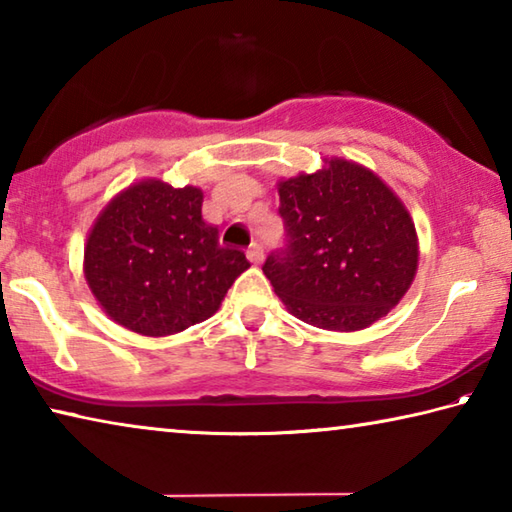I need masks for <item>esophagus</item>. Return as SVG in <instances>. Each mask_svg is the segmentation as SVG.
I'll return each mask as SVG.
<instances>
[{
    "label": "esophagus",
    "mask_w": 512,
    "mask_h": 512,
    "mask_svg": "<svg viewBox=\"0 0 512 512\" xmlns=\"http://www.w3.org/2000/svg\"><path fill=\"white\" fill-rule=\"evenodd\" d=\"M246 255H248L250 262H253V264H259V262H262V259H264V248L259 246V244H250Z\"/></svg>",
    "instance_id": "obj_1"
}]
</instances>
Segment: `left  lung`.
I'll list each match as a JSON object with an SVG mask.
<instances>
[{
  "instance_id": "8db88e82",
  "label": "left lung",
  "mask_w": 512,
  "mask_h": 512,
  "mask_svg": "<svg viewBox=\"0 0 512 512\" xmlns=\"http://www.w3.org/2000/svg\"><path fill=\"white\" fill-rule=\"evenodd\" d=\"M287 244L262 266L293 316L332 332L384 318L418 271L404 203L357 162L332 158L277 185Z\"/></svg>"
}]
</instances>
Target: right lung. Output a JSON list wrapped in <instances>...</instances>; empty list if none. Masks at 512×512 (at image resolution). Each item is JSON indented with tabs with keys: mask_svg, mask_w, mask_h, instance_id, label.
<instances>
[{
	"mask_svg": "<svg viewBox=\"0 0 512 512\" xmlns=\"http://www.w3.org/2000/svg\"><path fill=\"white\" fill-rule=\"evenodd\" d=\"M203 192L142 180L117 194L85 244V280L131 332L169 336L210 318L250 266L203 221Z\"/></svg>",
	"mask_w": 512,
	"mask_h": 512,
	"instance_id": "1",
	"label": "right lung"
}]
</instances>
